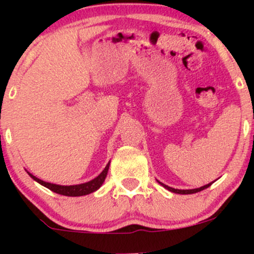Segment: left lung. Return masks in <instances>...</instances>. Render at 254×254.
Instances as JSON below:
<instances>
[{
    "instance_id": "1",
    "label": "left lung",
    "mask_w": 254,
    "mask_h": 254,
    "mask_svg": "<svg viewBox=\"0 0 254 254\" xmlns=\"http://www.w3.org/2000/svg\"><path fill=\"white\" fill-rule=\"evenodd\" d=\"M157 183H159L160 185L164 186L165 189H167L168 191L174 192V193H179V194H191V193H196V192L202 191V190H204V189H208L209 186H210L211 184L214 183V182L206 184V185H204V186H200V188H198V189H191V190H179V189H173V188H171V186H167V185H165V184H162L161 182H159V180H157Z\"/></svg>"
}]
</instances>
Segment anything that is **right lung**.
<instances>
[{
    "mask_svg": "<svg viewBox=\"0 0 254 254\" xmlns=\"http://www.w3.org/2000/svg\"><path fill=\"white\" fill-rule=\"evenodd\" d=\"M110 162L106 165V167L104 168V171L101 172L100 174L94 179H92L90 182L83 183V184H77V185H57V184H51V183H46L44 180L39 179L33 174H31L30 172H27L28 176H30L32 179L36 180L37 183H39L40 185L45 186L48 188L49 190L56 192L58 194H63V196H68V197H78V196H86V194L92 193V192L97 191L98 189H100V186L103 185L105 182V178L107 176V172H109L110 168Z\"/></svg>",
    "mask_w": 254,
    "mask_h": 254,
    "instance_id": "1",
    "label": "right lung"
}]
</instances>
